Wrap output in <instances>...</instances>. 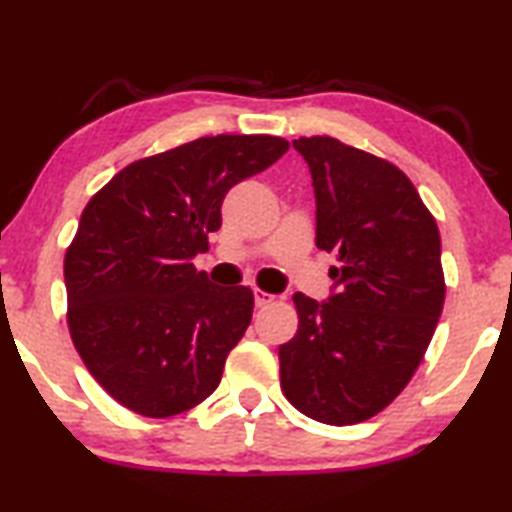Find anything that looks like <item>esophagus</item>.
Instances as JSON below:
<instances>
[{"instance_id":"1","label":"esophagus","mask_w":512,"mask_h":512,"mask_svg":"<svg viewBox=\"0 0 512 512\" xmlns=\"http://www.w3.org/2000/svg\"><path fill=\"white\" fill-rule=\"evenodd\" d=\"M273 294H269V292H262V290H255V306L257 308H264V306H269V304H273Z\"/></svg>"}]
</instances>
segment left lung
<instances>
[{
    "instance_id": "1",
    "label": "left lung",
    "mask_w": 512,
    "mask_h": 512,
    "mask_svg": "<svg viewBox=\"0 0 512 512\" xmlns=\"http://www.w3.org/2000/svg\"><path fill=\"white\" fill-rule=\"evenodd\" d=\"M315 192V246L336 255L325 301L294 294L280 387L313 420L364 422L399 397L443 311L441 236L394 164L331 136L292 141Z\"/></svg>"
}]
</instances>
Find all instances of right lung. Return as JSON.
<instances>
[{
    "label": "right lung",
    "mask_w": 512,
    "mask_h": 512,
    "mask_svg": "<svg viewBox=\"0 0 512 512\" xmlns=\"http://www.w3.org/2000/svg\"><path fill=\"white\" fill-rule=\"evenodd\" d=\"M290 143L220 134L132 162L85 206L64 257L69 331L99 385L146 417L211 397L253 318L250 287L194 269L236 183L269 169Z\"/></svg>",
    "instance_id": "right-lung-1"
}]
</instances>
